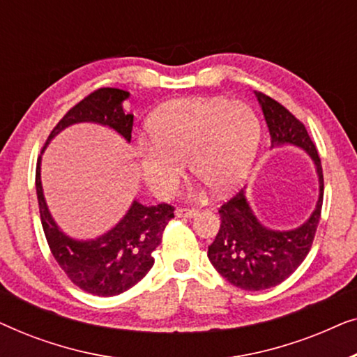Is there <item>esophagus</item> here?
Masks as SVG:
<instances>
[{
  "label": "esophagus",
  "mask_w": 357,
  "mask_h": 357,
  "mask_svg": "<svg viewBox=\"0 0 357 357\" xmlns=\"http://www.w3.org/2000/svg\"><path fill=\"white\" fill-rule=\"evenodd\" d=\"M198 209L193 208H177L175 209V216L177 218H197L198 216Z\"/></svg>",
  "instance_id": "1"
}]
</instances>
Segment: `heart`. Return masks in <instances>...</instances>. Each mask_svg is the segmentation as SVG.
Returning a JSON list of instances; mask_svg holds the SVG:
<instances>
[{"instance_id": "heart-1", "label": "heart", "mask_w": 357, "mask_h": 357, "mask_svg": "<svg viewBox=\"0 0 357 357\" xmlns=\"http://www.w3.org/2000/svg\"><path fill=\"white\" fill-rule=\"evenodd\" d=\"M148 146L139 174L155 197H167L190 172L218 195L241 187L260 144V121L250 105L222 97L180 99L155 109L146 120Z\"/></svg>"}]
</instances>
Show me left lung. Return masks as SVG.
Here are the masks:
<instances>
[{
    "instance_id": "8db88e82",
    "label": "left lung",
    "mask_w": 357,
    "mask_h": 357,
    "mask_svg": "<svg viewBox=\"0 0 357 357\" xmlns=\"http://www.w3.org/2000/svg\"><path fill=\"white\" fill-rule=\"evenodd\" d=\"M255 96L270 130L271 148L294 146L312 159L319 178V198L310 216L289 231L265 226L253 213L245 188L222 204L221 227L208 247V258L226 281L245 291L270 289L299 268L314 242L324 203L320 158L305 126L280 102L257 91Z\"/></svg>"
}]
</instances>
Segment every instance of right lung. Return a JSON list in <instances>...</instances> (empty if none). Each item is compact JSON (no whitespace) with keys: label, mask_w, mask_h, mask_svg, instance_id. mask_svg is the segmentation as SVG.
<instances>
[{"label":"right lung","mask_w":357,"mask_h":357,"mask_svg":"<svg viewBox=\"0 0 357 357\" xmlns=\"http://www.w3.org/2000/svg\"><path fill=\"white\" fill-rule=\"evenodd\" d=\"M130 92L115 87H102L76 104L48 136L50 141L68 126L76 123L102 125L131 141L133 115L123 110ZM42 155L37 162L36 190L40 209L42 227L48 247L68 278L89 294L110 297L125 292L143 280L154 265L151 253L162 241L165 224L174 218V206L155 204L146 206L133 199L125 216L110 231L96 238H75L61 231L48 209L40 177Z\"/></svg>","instance_id":"add662e5"}]
</instances>
